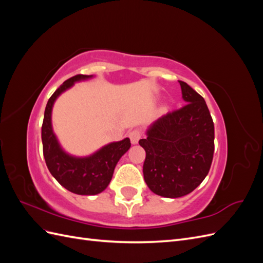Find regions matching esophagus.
<instances>
[{
  "mask_svg": "<svg viewBox=\"0 0 263 263\" xmlns=\"http://www.w3.org/2000/svg\"><path fill=\"white\" fill-rule=\"evenodd\" d=\"M129 138H130V141L132 144H137V142L139 141V139L141 138V132L139 129H134L129 133Z\"/></svg>",
  "mask_w": 263,
  "mask_h": 263,
  "instance_id": "1",
  "label": "esophagus"
}]
</instances>
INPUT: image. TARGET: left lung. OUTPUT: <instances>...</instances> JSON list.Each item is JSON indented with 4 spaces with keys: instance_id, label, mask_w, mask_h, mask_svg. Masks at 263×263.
<instances>
[{
    "instance_id": "obj_1",
    "label": "left lung",
    "mask_w": 263,
    "mask_h": 263,
    "mask_svg": "<svg viewBox=\"0 0 263 263\" xmlns=\"http://www.w3.org/2000/svg\"><path fill=\"white\" fill-rule=\"evenodd\" d=\"M186 104L163 115L147 130L139 145L146 151L144 179L163 197H181L208 176L214 155V123L204 99L179 81Z\"/></svg>"
}]
</instances>
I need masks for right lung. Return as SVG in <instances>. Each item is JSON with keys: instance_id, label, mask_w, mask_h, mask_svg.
<instances>
[{"instance_id": "1", "label": "right lung", "mask_w": 263, "mask_h": 263, "mask_svg": "<svg viewBox=\"0 0 263 263\" xmlns=\"http://www.w3.org/2000/svg\"><path fill=\"white\" fill-rule=\"evenodd\" d=\"M89 78L92 76L77 74L68 79L54 91L46 105L42 126L43 151L47 168L63 187L79 195H95L103 192L112 180L118 160L130 148L129 138H125L110 142L89 157L79 158L68 155L60 147L51 126L53 103L74 82Z\"/></svg>"}]
</instances>
